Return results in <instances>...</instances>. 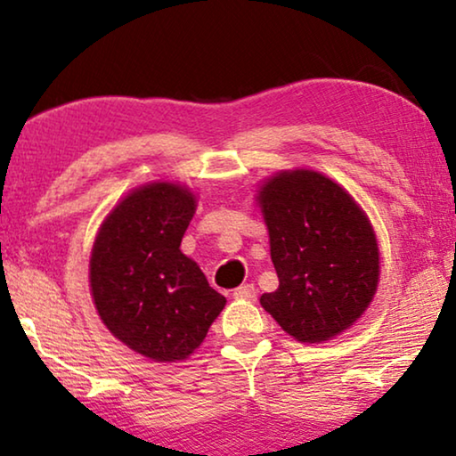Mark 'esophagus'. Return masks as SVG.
Listing matches in <instances>:
<instances>
[{"mask_svg": "<svg viewBox=\"0 0 456 456\" xmlns=\"http://www.w3.org/2000/svg\"><path fill=\"white\" fill-rule=\"evenodd\" d=\"M232 297L240 298V301H253V298L257 297V290H255L253 284H245V286H239V289H234Z\"/></svg>", "mask_w": 456, "mask_h": 456, "instance_id": "34e87169", "label": "esophagus"}]
</instances>
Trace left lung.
Returning a JSON list of instances; mask_svg holds the SVG:
<instances>
[{
  "label": "left lung",
  "mask_w": 456,
  "mask_h": 456,
  "mask_svg": "<svg viewBox=\"0 0 456 456\" xmlns=\"http://www.w3.org/2000/svg\"><path fill=\"white\" fill-rule=\"evenodd\" d=\"M259 205L280 280L261 295L264 309L301 342L328 340L353 326L379 276L376 236L359 205L311 170L267 180Z\"/></svg>",
  "instance_id": "obj_1"
}]
</instances>
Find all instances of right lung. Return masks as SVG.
<instances>
[{
  "mask_svg": "<svg viewBox=\"0 0 456 456\" xmlns=\"http://www.w3.org/2000/svg\"><path fill=\"white\" fill-rule=\"evenodd\" d=\"M195 214L183 186L130 192L108 216L91 253V290L116 338L153 361L186 359L226 305L180 242Z\"/></svg>",
  "mask_w": 456,
  "mask_h": 456,
  "instance_id": "add662e5",
  "label": "right lung"
}]
</instances>
